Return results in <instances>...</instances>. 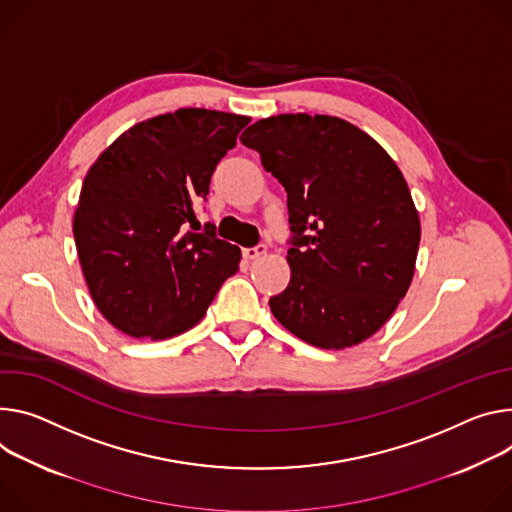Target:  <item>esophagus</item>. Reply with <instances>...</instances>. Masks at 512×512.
<instances>
[{
    "label": "esophagus",
    "instance_id": "34e87169",
    "mask_svg": "<svg viewBox=\"0 0 512 512\" xmlns=\"http://www.w3.org/2000/svg\"><path fill=\"white\" fill-rule=\"evenodd\" d=\"M265 253H267V247H265V245H257V247L243 249V257H245V259H249V261H253V259H257V257L265 255Z\"/></svg>",
    "mask_w": 512,
    "mask_h": 512
}]
</instances>
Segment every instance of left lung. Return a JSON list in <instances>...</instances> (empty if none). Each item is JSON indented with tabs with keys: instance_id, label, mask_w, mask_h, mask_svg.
<instances>
[{
	"instance_id": "left-lung-1",
	"label": "left lung",
	"mask_w": 512,
	"mask_h": 512,
	"mask_svg": "<svg viewBox=\"0 0 512 512\" xmlns=\"http://www.w3.org/2000/svg\"><path fill=\"white\" fill-rule=\"evenodd\" d=\"M241 143L288 192V288L273 316L320 349L359 345L406 296L421 218L394 159L337 116L280 114L251 124Z\"/></svg>"
}]
</instances>
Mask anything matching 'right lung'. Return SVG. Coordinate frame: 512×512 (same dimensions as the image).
Masks as SVG:
<instances>
[{"mask_svg": "<svg viewBox=\"0 0 512 512\" xmlns=\"http://www.w3.org/2000/svg\"><path fill=\"white\" fill-rule=\"evenodd\" d=\"M247 116L179 108L122 132L89 167L73 237L91 300L134 339L161 341L198 324L241 249L194 224L218 161Z\"/></svg>", "mask_w": 512, "mask_h": 512, "instance_id": "1", "label": "right lung"}]
</instances>
